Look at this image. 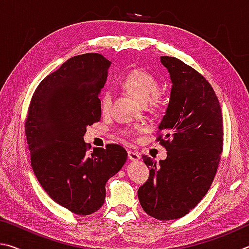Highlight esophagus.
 Instances as JSON below:
<instances>
[{"instance_id":"esophagus-1","label":"esophagus","mask_w":249,"mask_h":249,"mask_svg":"<svg viewBox=\"0 0 249 249\" xmlns=\"http://www.w3.org/2000/svg\"><path fill=\"white\" fill-rule=\"evenodd\" d=\"M128 158L131 160H140V155H139L137 152L128 151Z\"/></svg>"}]
</instances>
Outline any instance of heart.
Returning <instances> with one entry per match:
<instances>
[{
    "label": "heart",
    "mask_w": 249,
    "mask_h": 249,
    "mask_svg": "<svg viewBox=\"0 0 249 249\" xmlns=\"http://www.w3.org/2000/svg\"><path fill=\"white\" fill-rule=\"evenodd\" d=\"M122 86L127 89L133 97H136L142 104H147L150 100H158L160 98L159 93V81L151 72L143 69H133L129 71L121 81ZM112 94L110 90H104L99 98L100 109L104 112L109 111L111 107ZM124 133L130 134L132 131L124 130Z\"/></svg>",
    "instance_id": "obj_1"
}]
</instances>
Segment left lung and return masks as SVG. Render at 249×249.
<instances>
[{
    "instance_id": "1",
    "label": "left lung",
    "mask_w": 249,
    "mask_h": 249,
    "mask_svg": "<svg viewBox=\"0 0 249 249\" xmlns=\"http://www.w3.org/2000/svg\"><path fill=\"white\" fill-rule=\"evenodd\" d=\"M172 93L156 141L167 151L160 163L143 155L150 175L138 190L147 214L175 220L189 213L210 189L223 151V120L216 95L206 78L177 58L160 56Z\"/></svg>"
}]
</instances>
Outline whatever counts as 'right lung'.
<instances>
[{
  "mask_svg": "<svg viewBox=\"0 0 249 249\" xmlns=\"http://www.w3.org/2000/svg\"><path fill=\"white\" fill-rule=\"evenodd\" d=\"M110 61L99 53L70 58L37 86L28 108L25 133L30 164L54 202L78 215L94 213L105 202L106 182L127 160L119 144L87 153V125L102 116L100 90Z\"/></svg>",
  "mask_w": 249,
  "mask_h": 249,
  "instance_id": "add662e5",
  "label": "right lung"
}]
</instances>
